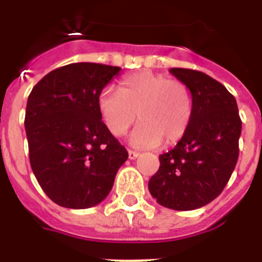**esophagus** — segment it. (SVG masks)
Instances as JSON below:
<instances>
[{
  "mask_svg": "<svg viewBox=\"0 0 262 262\" xmlns=\"http://www.w3.org/2000/svg\"><path fill=\"white\" fill-rule=\"evenodd\" d=\"M138 156H139L138 152H136V151H131V149H128V159L129 160H135Z\"/></svg>",
  "mask_w": 262,
  "mask_h": 262,
  "instance_id": "esophagus-1",
  "label": "esophagus"
}]
</instances>
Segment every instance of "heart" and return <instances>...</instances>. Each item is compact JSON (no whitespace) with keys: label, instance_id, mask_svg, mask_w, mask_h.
<instances>
[{"label":"heart","instance_id":"heart-1","mask_svg":"<svg viewBox=\"0 0 262 262\" xmlns=\"http://www.w3.org/2000/svg\"><path fill=\"white\" fill-rule=\"evenodd\" d=\"M98 108L106 127L114 136H123L140 124L129 142L138 148H155L178 143L186 134L193 114V97L184 81L143 71L124 77L119 92L105 89Z\"/></svg>","mask_w":262,"mask_h":262}]
</instances>
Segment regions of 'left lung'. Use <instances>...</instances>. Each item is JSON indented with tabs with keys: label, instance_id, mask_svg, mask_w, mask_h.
<instances>
[{
	"label": "left lung",
	"instance_id": "8db88e82",
	"mask_svg": "<svg viewBox=\"0 0 262 262\" xmlns=\"http://www.w3.org/2000/svg\"><path fill=\"white\" fill-rule=\"evenodd\" d=\"M169 72L189 86L193 114L184 138L160 155V168L148 182L157 203L178 211L200 209L223 191L239 157L242 119L232 94L200 71Z\"/></svg>",
	"mask_w": 262,
	"mask_h": 262
}]
</instances>
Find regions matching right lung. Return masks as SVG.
I'll list each match as a JSON object with an SVG mask.
<instances>
[{"instance_id":"right-lung-1","label":"right lung","mask_w":262,"mask_h":262,"mask_svg":"<svg viewBox=\"0 0 262 262\" xmlns=\"http://www.w3.org/2000/svg\"><path fill=\"white\" fill-rule=\"evenodd\" d=\"M119 71L75 62L50 72L32 88L25 117L30 164L56 205L89 209L101 203L128 157L98 108L99 94Z\"/></svg>"}]
</instances>
